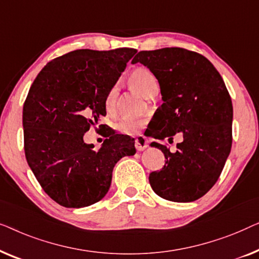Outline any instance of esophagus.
<instances>
[{
	"label": "esophagus",
	"mask_w": 259,
	"mask_h": 259,
	"mask_svg": "<svg viewBox=\"0 0 259 259\" xmlns=\"http://www.w3.org/2000/svg\"><path fill=\"white\" fill-rule=\"evenodd\" d=\"M135 147H136L137 151H143L144 149L148 148V142L147 138L144 136H138L135 141Z\"/></svg>",
	"instance_id": "esophagus-1"
}]
</instances>
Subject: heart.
I'll return each instance as SVG.
<instances>
[{"label": "heart", "mask_w": 259, "mask_h": 259, "mask_svg": "<svg viewBox=\"0 0 259 259\" xmlns=\"http://www.w3.org/2000/svg\"><path fill=\"white\" fill-rule=\"evenodd\" d=\"M129 83L144 97H149L150 95H155L158 90V81L154 75V72L147 68H137L129 75ZM118 96V84L112 85L109 90L104 100V107L108 112L114 111L116 107V101ZM147 123L144 118L134 117H122L116 124V128L124 135H136Z\"/></svg>", "instance_id": "1"}]
</instances>
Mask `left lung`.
<instances>
[{
    "mask_svg": "<svg viewBox=\"0 0 259 259\" xmlns=\"http://www.w3.org/2000/svg\"><path fill=\"white\" fill-rule=\"evenodd\" d=\"M131 63L149 68L161 88L149 136H183L176 152L151 143L165 156L164 166L149 176L152 190L171 202H194L213 187L231 151L234 110L223 78L207 58L183 48L140 52Z\"/></svg>",
    "mask_w": 259,
    "mask_h": 259,
    "instance_id": "obj_1",
    "label": "left lung"
}]
</instances>
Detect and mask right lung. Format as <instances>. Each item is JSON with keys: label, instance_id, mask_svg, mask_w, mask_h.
<instances>
[{"label": "right lung", "instance_id": "add662e5", "mask_svg": "<svg viewBox=\"0 0 259 259\" xmlns=\"http://www.w3.org/2000/svg\"><path fill=\"white\" fill-rule=\"evenodd\" d=\"M136 52L75 50L50 61L30 87L23 105L25 158L46 194L62 206L101 201L116 163L136 152L134 138L112 129H105L108 138L98 150L83 140L107 115L105 96Z\"/></svg>", "mask_w": 259, "mask_h": 259}]
</instances>
